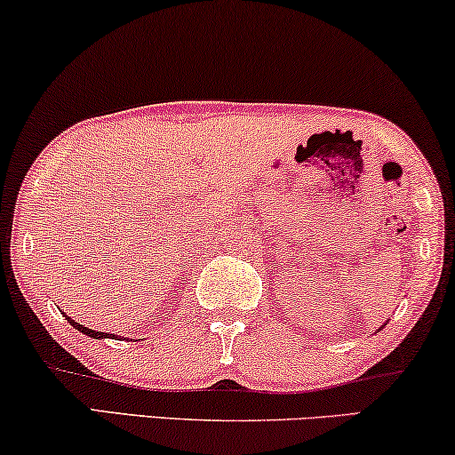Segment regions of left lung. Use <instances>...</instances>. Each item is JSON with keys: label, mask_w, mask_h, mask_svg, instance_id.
Returning <instances> with one entry per match:
<instances>
[{"label": "left lung", "mask_w": 455, "mask_h": 455, "mask_svg": "<svg viewBox=\"0 0 455 455\" xmlns=\"http://www.w3.org/2000/svg\"><path fill=\"white\" fill-rule=\"evenodd\" d=\"M385 325H387V323H385ZM385 325H381V329H383V327H385Z\"/></svg>", "instance_id": "1"}]
</instances>
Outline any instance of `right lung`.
Instances as JSON below:
<instances>
[{
	"mask_svg": "<svg viewBox=\"0 0 455 455\" xmlns=\"http://www.w3.org/2000/svg\"><path fill=\"white\" fill-rule=\"evenodd\" d=\"M66 319H68V323H70V325H72L74 329H78L80 333L89 335V338H92V339H105V338L114 339V338H117V335H114V333H103V331H95V329H89V327L80 325V323H76V321H74V319H70V316H66ZM120 339H122V335H120Z\"/></svg>",
	"mask_w": 455,
	"mask_h": 455,
	"instance_id": "1",
	"label": "right lung"
}]
</instances>
